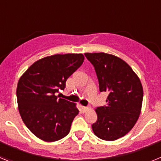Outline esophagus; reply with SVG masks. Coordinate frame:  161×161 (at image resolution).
Returning <instances> with one entry per match:
<instances>
[{"label": "esophagus", "instance_id": "obj_1", "mask_svg": "<svg viewBox=\"0 0 161 161\" xmlns=\"http://www.w3.org/2000/svg\"><path fill=\"white\" fill-rule=\"evenodd\" d=\"M89 109H90L89 107H87V106H82V111L83 112H86L88 111V110H89Z\"/></svg>", "mask_w": 161, "mask_h": 161}]
</instances>
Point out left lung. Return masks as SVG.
I'll use <instances>...</instances> for the list:
<instances>
[{
	"label": "left lung",
	"instance_id": "left-lung-1",
	"mask_svg": "<svg viewBox=\"0 0 161 161\" xmlns=\"http://www.w3.org/2000/svg\"><path fill=\"white\" fill-rule=\"evenodd\" d=\"M93 65L100 92L108 93L106 106L95 111L97 120L92 125L98 138L114 141L128 133L141 112L143 90L132 68L120 58L110 54L85 53Z\"/></svg>",
	"mask_w": 161,
	"mask_h": 161
}]
</instances>
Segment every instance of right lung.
Listing matches in <instances>:
<instances>
[{
  "label": "right lung",
  "mask_w": 161,
  "mask_h": 161,
  "mask_svg": "<svg viewBox=\"0 0 161 161\" xmlns=\"http://www.w3.org/2000/svg\"><path fill=\"white\" fill-rule=\"evenodd\" d=\"M83 54H57L33 64L17 86L18 110L23 123L38 139L55 142L70 131L79 113L76 104L55 93L64 89L66 80L83 64Z\"/></svg>",
  "instance_id": "obj_1"
}]
</instances>
